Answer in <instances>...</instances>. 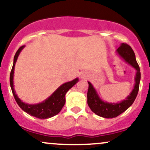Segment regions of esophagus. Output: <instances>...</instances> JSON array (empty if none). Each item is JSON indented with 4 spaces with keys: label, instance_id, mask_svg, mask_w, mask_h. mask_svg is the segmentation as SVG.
I'll list each match as a JSON object with an SVG mask.
<instances>
[{
    "label": "esophagus",
    "instance_id": "obj_1",
    "mask_svg": "<svg viewBox=\"0 0 150 150\" xmlns=\"http://www.w3.org/2000/svg\"><path fill=\"white\" fill-rule=\"evenodd\" d=\"M82 77H85V76H82Z\"/></svg>",
    "mask_w": 150,
    "mask_h": 150
}]
</instances>
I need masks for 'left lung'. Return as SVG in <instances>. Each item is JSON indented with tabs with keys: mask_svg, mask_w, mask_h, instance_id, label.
Listing matches in <instances>:
<instances>
[{
	"mask_svg": "<svg viewBox=\"0 0 150 150\" xmlns=\"http://www.w3.org/2000/svg\"><path fill=\"white\" fill-rule=\"evenodd\" d=\"M116 53L125 63L130 65L136 70L135 85L130 94L125 99L118 103H110L103 101L99 97L97 91L88 82L89 88L87 92V104L89 107L94 113L105 118H116L126 111L132 104L137 95L140 81V67L136 61L135 55L132 48L128 44L122 43L116 50Z\"/></svg>",
	"mask_w": 150,
	"mask_h": 150,
	"instance_id": "left-lung-1",
	"label": "left lung"
}]
</instances>
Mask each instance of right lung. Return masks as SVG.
<instances>
[{
	"label": "right lung",
	"mask_w": 150,
	"mask_h": 150,
	"mask_svg": "<svg viewBox=\"0 0 150 150\" xmlns=\"http://www.w3.org/2000/svg\"><path fill=\"white\" fill-rule=\"evenodd\" d=\"M24 47H25V46L20 47V49L15 53L13 68H12L11 72H10V84L13 96H14L15 101L18 103L19 106L28 114L36 117V118H40V119L51 118V117L57 115L61 111L62 108L63 107L65 103V94L71 87H73L78 82L79 79L77 77V78L74 79L73 80L65 82V83L61 85L49 97H48L44 101L39 103V104H29L27 103L22 102L21 99L18 97V95L15 93L14 85H13V83H14L13 82V77H14L15 63L18 60L19 55H20L22 50L24 49Z\"/></svg>",
	"instance_id": "obj_1"
}]
</instances>
